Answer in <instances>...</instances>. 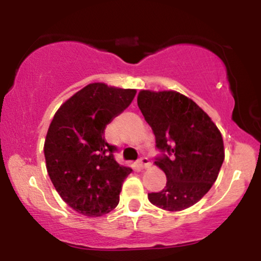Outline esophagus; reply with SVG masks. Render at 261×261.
<instances>
[{"mask_svg":"<svg viewBox=\"0 0 261 261\" xmlns=\"http://www.w3.org/2000/svg\"><path fill=\"white\" fill-rule=\"evenodd\" d=\"M137 163H139V166L141 167V168H148V167L151 166V162H149V160H148L147 157L140 158Z\"/></svg>","mask_w":261,"mask_h":261,"instance_id":"34e87169","label":"esophagus"}]
</instances>
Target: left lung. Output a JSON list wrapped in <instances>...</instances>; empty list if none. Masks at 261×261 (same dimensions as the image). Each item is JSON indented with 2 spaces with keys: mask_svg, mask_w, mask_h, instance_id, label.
Segmentation results:
<instances>
[{
  "mask_svg": "<svg viewBox=\"0 0 261 261\" xmlns=\"http://www.w3.org/2000/svg\"><path fill=\"white\" fill-rule=\"evenodd\" d=\"M137 106L161 152L155 166L167 176L163 190L149 193L148 200L167 211L190 207L216 181L224 160L222 135L195 101L178 92L141 91Z\"/></svg>",
  "mask_w": 261,
  "mask_h": 261,
  "instance_id": "8db88e82",
  "label": "left lung"
}]
</instances>
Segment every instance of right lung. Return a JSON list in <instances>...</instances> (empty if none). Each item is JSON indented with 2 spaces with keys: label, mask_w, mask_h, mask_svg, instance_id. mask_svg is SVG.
Masks as SVG:
<instances>
[{
  "label": "right lung",
  "mask_w": 261,
  "mask_h": 261,
  "mask_svg": "<svg viewBox=\"0 0 261 261\" xmlns=\"http://www.w3.org/2000/svg\"><path fill=\"white\" fill-rule=\"evenodd\" d=\"M135 94L91 83L66 100L50 124L44 145L47 173L62 200L80 214L97 217L118 206L133 169L115 161L118 148L107 142L104 130Z\"/></svg>",
  "instance_id": "1"
}]
</instances>
